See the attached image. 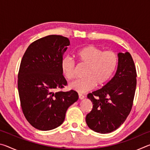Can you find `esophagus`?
<instances>
[{
  "label": "esophagus",
  "mask_w": 150,
  "mask_h": 150,
  "mask_svg": "<svg viewBox=\"0 0 150 150\" xmlns=\"http://www.w3.org/2000/svg\"><path fill=\"white\" fill-rule=\"evenodd\" d=\"M79 98L80 100H82L85 98V96L83 95L82 94H79Z\"/></svg>",
  "instance_id": "obj_1"
}]
</instances>
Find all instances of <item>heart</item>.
Returning <instances> with one entry per match:
<instances>
[{
	"label": "heart",
	"instance_id": "1",
	"mask_svg": "<svg viewBox=\"0 0 150 150\" xmlns=\"http://www.w3.org/2000/svg\"><path fill=\"white\" fill-rule=\"evenodd\" d=\"M77 57L79 62L87 65L84 73L85 77L73 81L69 84L71 89L85 93L96 86H101L110 79L118 64V56L112 51H105L95 45H87L79 50ZM62 72L67 79L75 77L76 65L69 56L61 61Z\"/></svg>",
	"mask_w": 150,
	"mask_h": 150
}]
</instances>
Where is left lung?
Masks as SVG:
<instances>
[{
	"label": "left lung",
	"mask_w": 150,
	"mask_h": 150,
	"mask_svg": "<svg viewBox=\"0 0 150 150\" xmlns=\"http://www.w3.org/2000/svg\"><path fill=\"white\" fill-rule=\"evenodd\" d=\"M116 72L110 81L87 98L93 109L86 116L88 128L107 134L118 128L130 114L136 87V70L129 52L118 53Z\"/></svg>",
	"instance_id": "1"
}]
</instances>
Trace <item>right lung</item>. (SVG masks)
Instances as JSON below:
<instances>
[{"instance_id": "1", "label": "right lung", "mask_w": 150, "mask_h": 150, "mask_svg": "<svg viewBox=\"0 0 150 150\" xmlns=\"http://www.w3.org/2000/svg\"><path fill=\"white\" fill-rule=\"evenodd\" d=\"M69 44L67 38L47 35L32 43L22 57L18 75L20 104L25 118L38 130L59 126L79 98L73 90L54 92L67 85L61 61Z\"/></svg>"}]
</instances>
